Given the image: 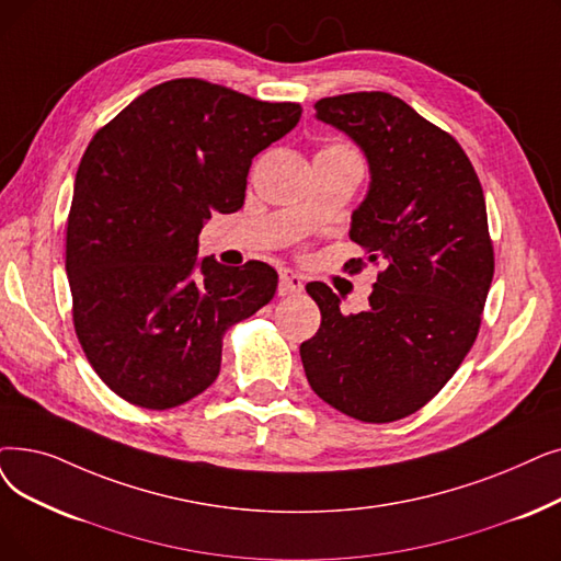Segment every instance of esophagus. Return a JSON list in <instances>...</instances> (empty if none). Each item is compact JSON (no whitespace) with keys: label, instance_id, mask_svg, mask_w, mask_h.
Listing matches in <instances>:
<instances>
[{"label":"esophagus","instance_id":"34e87169","mask_svg":"<svg viewBox=\"0 0 561 561\" xmlns=\"http://www.w3.org/2000/svg\"><path fill=\"white\" fill-rule=\"evenodd\" d=\"M305 282L298 273L294 271H279V296H294V294H302Z\"/></svg>","mask_w":561,"mask_h":561}]
</instances>
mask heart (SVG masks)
<instances>
[{
    "instance_id": "heart-1",
    "label": "heart",
    "mask_w": 561,
    "mask_h": 561,
    "mask_svg": "<svg viewBox=\"0 0 561 561\" xmlns=\"http://www.w3.org/2000/svg\"><path fill=\"white\" fill-rule=\"evenodd\" d=\"M328 149H346V146H341V144H334V146H328Z\"/></svg>"
}]
</instances>
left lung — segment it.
I'll return each mask as SVG.
<instances>
[{"label":"left lung","instance_id":"obj_1","mask_svg":"<svg viewBox=\"0 0 561 561\" xmlns=\"http://www.w3.org/2000/svg\"><path fill=\"white\" fill-rule=\"evenodd\" d=\"M316 118L369 160L371 185L351 240L380 265L369 309L341 313L323 282L307 284L321 328L300 346L311 389L344 415L387 424L424 408L470 353L495 273L479 176L460 144L385 91L321 99Z\"/></svg>","mask_w":561,"mask_h":561}]
</instances>
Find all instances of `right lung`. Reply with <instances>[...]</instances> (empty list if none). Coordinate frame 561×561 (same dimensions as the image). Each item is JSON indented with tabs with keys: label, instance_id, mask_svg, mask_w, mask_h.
Segmentation results:
<instances>
[{
	"label": "right lung",
	"instance_id": "right-lung-1",
	"mask_svg": "<svg viewBox=\"0 0 561 561\" xmlns=\"http://www.w3.org/2000/svg\"><path fill=\"white\" fill-rule=\"evenodd\" d=\"M298 103H263L197 78L162 82L89 141L66 227L80 346L114 394L176 408L220 374L225 332L273 300L263 261H197L213 210L245 202L252 158L296 128Z\"/></svg>",
	"mask_w": 561,
	"mask_h": 561
}]
</instances>
